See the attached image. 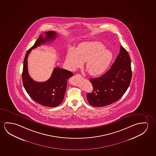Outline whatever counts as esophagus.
Here are the masks:
<instances>
[{"label": "esophagus", "instance_id": "esophagus-1", "mask_svg": "<svg viewBox=\"0 0 156 156\" xmlns=\"http://www.w3.org/2000/svg\"><path fill=\"white\" fill-rule=\"evenodd\" d=\"M75 76H76L77 77H82L81 75L78 74H76V75H75Z\"/></svg>", "mask_w": 156, "mask_h": 156}]
</instances>
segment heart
<instances>
[{
	"label": "heart",
	"instance_id": "heart-1",
	"mask_svg": "<svg viewBox=\"0 0 156 156\" xmlns=\"http://www.w3.org/2000/svg\"><path fill=\"white\" fill-rule=\"evenodd\" d=\"M113 59L111 50L99 42H85L80 43L75 49L67 52L65 63L68 69L75 71L85 62V68L89 75L98 76L106 71Z\"/></svg>",
	"mask_w": 156,
	"mask_h": 156
}]
</instances>
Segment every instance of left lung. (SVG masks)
Listing matches in <instances>:
<instances>
[{
  "instance_id": "left-lung-1",
  "label": "left lung",
  "mask_w": 156,
  "mask_h": 156,
  "mask_svg": "<svg viewBox=\"0 0 156 156\" xmlns=\"http://www.w3.org/2000/svg\"><path fill=\"white\" fill-rule=\"evenodd\" d=\"M131 63L128 52L120 46L119 55L111 68L101 76L89 80L93 90L87 93V98L91 106H108L122 97L132 79Z\"/></svg>"
}]
</instances>
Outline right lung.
Here are the masks:
<instances>
[{
	"mask_svg": "<svg viewBox=\"0 0 156 156\" xmlns=\"http://www.w3.org/2000/svg\"><path fill=\"white\" fill-rule=\"evenodd\" d=\"M43 38L40 35L35 44L27 50L26 53L22 73L23 84L30 98L38 104L44 106L55 107L59 105L64 99L67 89V80L73 74L70 71L60 68H55L52 75L47 81L38 82L33 80L30 76L27 69V57L31 50L41 44L51 42L56 38V33L53 31L45 32Z\"/></svg>",
	"mask_w": 156,
	"mask_h": 156,
	"instance_id": "obj_1",
	"label": "right lung"
}]
</instances>
